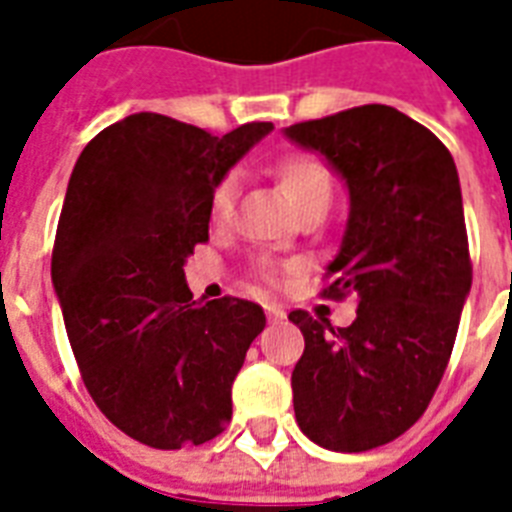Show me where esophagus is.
<instances>
[{
	"label": "esophagus",
	"instance_id": "esophagus-1",
	"mask_svg": "<svg viewBox=\"0 0 512 512\" xmlns=\"http://www.w3.org/2000/svg\"><path fill=\"white\" fill-rule=\"evenodd\" d=\"M265 313H268V321H273V324H276V321L287 319V313L281 311L279 305H268V308H265Z\"/></svg>",
	"mask_w": 512,
	"mask_h": 512
}]
</instances>
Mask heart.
<instances>
[{
	"mask_svg": "<svg viewBox=\"0 0 512 512\" xmlns=\"http://www.w3.org/2000/svg\"><path fill=\"white\" fill-rule=\"evenodd\" d=\"M276 177H279L281 188L289 196V201L295 204V209H305L313 201H327L332 199V175L319 159H313L308 154H295L281 159L276 164ZM241 193V177L239 172H228L217 180V185L212 188V199H209V212H212V220L217 225H225L233 220V212H236V201H239ZM257 276L268 284L276 281L279 271L276 265L260 263L257 265Z\"/></svg>",
	"mask_w": 512,
	"mask_h": 512,
	"instance_id": "obj_1",
	"label": "heart"
}]
</instances>
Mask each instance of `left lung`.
Returning <instances> with one entry per match:
<instances>
[{"label":"left lung","instance_id":"1","mask_svg":"<svg viewBox=\"0 0 512 512\" xmlns=\"http://www.w3.org/2000/svg\"><path fill=\"white\" fill-rule=\"evenodd\" d=\"M292 143L342 175L350 215L321 295L358 303L350 327L292 311L297 425L332 452H369L420 420L444 377L473 265L457 167L441 140L390 106L292 124Z\"/></svg>","mask_w":512,"mask_h":512}]
</instances>
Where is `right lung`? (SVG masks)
<instances>
[{
  "label": "right lung",
  "instance_id": "right-lung-1",
  "mask_svg": "<svg viewBox=\"0 0 512 512\" xmlns=\"http://www.w3.org/2000/svg\"><path fill=\"white\" fill-rule=\"evenodd\" d=\"M273 130L215 138L132 114L84 146L52 247V287L98 409L140 444L199 446L231 420V385L265 327L257 303H196L183 265L209 239L217 180Z\"/></svg>",
  "mask_w": 512,
  "mask_h": 512
}]
</instances>
